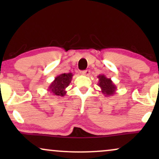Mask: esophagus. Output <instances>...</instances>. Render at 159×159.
<instances>
[{"label": "esophagus", "instance_id": "esophagus-1", "mask_svg": "<svg viewBox=\"0 0 159 159\" xmlns=\"http://www.w3.org/2000/svg\"><path fill=\"white\" fill-rule=\"evenodd\" d=\"M82 75H85V76H90V71L89 70V69H87V70L83 71V72H82Z\"/></svg>", "mask_w": 159, "mask_h": 159}]
</instances>
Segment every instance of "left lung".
Masks as SVG:
<instances>
[{"label": "left lung", "instance_id": "obj_1", "mask_svg": "<svg viewBox=\"0 0 159 159\" xmlns=\"http://www.w3.org/2000/svg\"><path fill=\"white\" fill-rule=\"evenodd\" d=\"M98 87L101 88V92L105 96L108 97L115 94L116 90V85L113 83L111 78H107L106 76L104 75H98Z\"/></svg>", "mask_w": 159, "mask_h": 159}]
</instances>
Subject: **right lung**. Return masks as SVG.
<instances>
[{
  "instance_id": "1",
  "label": "right lung",
  "mask_w": 159,
  "mask_h": 159,
  "mask_svg": "<svg viewBox=\"0 0 159 159\" xmlns=\"http://www.w3.org/2000/svg\"><path fill=\"white\" fill-rule=\"evenodd\" d=\"M73 75L69 73H63L57 76L48 87V92L53 96H64L66 94V88L69 85L72 79Z\"/></svg>"
}]
</instances>
